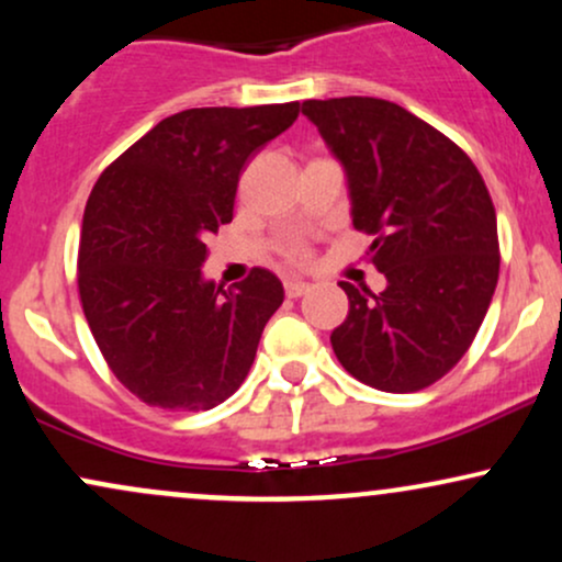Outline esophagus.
<instances>
[{
    "label": "esophagus",
    "mask_w": 562,
    "mask_h": 562,
    "mask_svg": "<svg viewBox=\"0 0 562 562\" xmlns=\"http://www.w3.org/2000/svg\"><path fill=\"white\" fill-rule=\"evenodd\" d=\"M308 290H312V285H308V282H301V280H288L285 282V295H288V299H299V295L308 293Z\"/></svg>",
    "instance_id": "34e87169"
}]
</instances>
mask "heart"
<instances>
[{"label":"heart","mask_w":562,"mask_h":562,"mask_svg":"<svg viewBox=\"0 0 562 562\" xmlns=\"http://www.w3.org/2000/svg\"><path fill=\"white\" fill-rule=\"evenodd\" d=\"M282 256H285L290 263H299V267H301V263L308 261V256H312V254H308V248L303 243H290L288 248L282 250Z\"/></svg>","instance_id":"b5f03b06"}]
</instances>
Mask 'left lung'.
Wrapping results in <instances>:
<instances>
[{"instance_id": "1", "label": "left lung", "mask_w": 562, "mask_h": 562, "mask_svg": "<svg viewBox=\"0 0 562 562\" xmlns=\"http://www.w3.org/2000/svg\"><path fill=\"white\" fill-rule=\"evenodd\" d=\"M303 115L344 164L353 227L375 240L383 293L340 282L348 317L330 344L348 375L412 393L465 357L499 280L486 182L447 134L378 97L306 100Z\"/></svg>"}]
</instances>
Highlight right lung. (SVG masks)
<instances>
[{
  "mask_svg": "<svg viewBox=\"0 0 562 562\" xmlns=\"http://www.w3.org/2000/svg\"><path fill=\"white\" fill-rule=\"evenodd\" d=\"M299 102L190 108L134 142L83 209L79 295L113 375L145 404L214 409L243 385L285 290L267 269L205 282V240L232 222L240 171Z\"/></svg>",
  "mask_w": 562,
  "mask_h": 562,
  "instance_id": "1",
  "label": "right lung"
}]
</instances>
